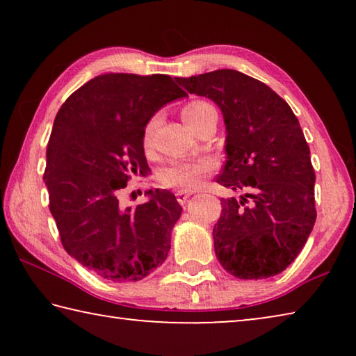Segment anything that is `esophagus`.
Segmentation results:
<instances>
[{
	"mask_svg": "<svg viewBox=\"0 0 356 356\" xmlns=\"http://www.w3.org/2000/svg\"><path fill=\"white\" fill-rule=\"evenodd\" d=\"M190 196H191V191H188V190H179L176 193V197L180 204H185L186 201H188Z\"/></svg>",
	"mask_w": 356,
	"mask_h": 356,
	"instance_id": "1",
	"label": "esophagus"
}]
</instances>
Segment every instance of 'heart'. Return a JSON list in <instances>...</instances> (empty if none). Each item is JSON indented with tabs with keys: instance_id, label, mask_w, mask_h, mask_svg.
<instances>
[{
	"instance_id": "1",
	"label": "heart",
	"mask_w": 356,
	"mask_h": 356,
	"mask_svg": "<svg viewBox=\"0 0 356 356\" xmlns=\"http://www.w3.org/2000/svg\"><path fill=\"white\" fill-rule=\"evenodd\" d=\"M210 106L206 102H191V104L185 105L182 110V118L186 124H191L197 114L202 110ZM159 127V116H154L147 120L143 130V147L146 152L152 150L154 144V135L155 130ZM215 163L209 159L202 160H193V161H177L166 166L165 170L160 172V182L161 185L170 186V188H182V190H193L200 186L204 177L213 170Z\"/></svg>"
}]
</instances>
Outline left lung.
I'll list each match as a JSON object with an SVG mask.
<instances>
[{"label": "left lung", "mask_w": 356, "mask_h": 356, "mask_svg": "<svg viewBox=\"0 0 356 356\" xmlns=\"http://www.w3.org/2000/svg\"><path fill=\"white\" fill-rule=\"evenodd\" d=\"M210 99L226 125V163L216 179L240 200L221 197L215 254L240 280H265L291 265L316 222L309 146L284 100L267 84L232 69L176 78Z\"/></svg>", "instance_id": "8db88e82"}]
</instances>
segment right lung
I'll list each match as a JSON object with an SVG mask.
<instances>
[{
    "mask_svg": "<svg viewBox=\"0 0 356 356\" xmlns=\"http://www.w3.org/2000/svg\"><path fill=\"white\" fill-rule=\"evenodd\" d=\"M186 94L170 75L95 76L64 102L47 147L44 182L64 250L114 282L140 281L165 262L182 207L168 190L120 207V190L147 174L143 130Z\"/></svg>",
    "mask_w": 356,
    "mask_h": 356,
    "instance_id": "1",
    "label": "right lung"
}]
</instances>
